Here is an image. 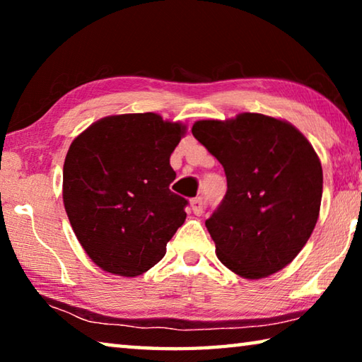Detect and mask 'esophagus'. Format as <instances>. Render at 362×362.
<instances>
[{"mask_svg":"<svg viewBox=\"0 0 362 362\" xmlns=\"http://www.w3.org/2000/svg\"><path fill=\"white\" fill-rule=\"evenodd\" d=\"M189 206H192V211L194 216H201L203 214V209H204V201L203 198H193L192 203H189Z\"/></svg>","mask_w":362,"mask_h":362,"instance_id":"1","label":"esophagus"}]
</instances>
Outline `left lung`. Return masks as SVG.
<instances>
[{"instance_id": "1", "label": "left lung", "mask_w": 362, "mask_h": 362, "mask_svg": "<svg viewBox=\"0 0 362 362\" xmlns=\"http://www.w3.org/2000/svg\"><path fill=\"white\" fill-rule=\"evenodd\" d=\"M192 132L226 175V194L206 220L218 260L246 279L296 259L320 217L322 168L291 122L260 113L196 121Z\"/></svg>"}]
</instances>
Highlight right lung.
<instances>
[{
  "mask_svg": "<svg viewBox=\"0 0 362 362\" xmlns=\"http://www.w3.org/2000/svg\"><path fill=\"white\" fill-rule=\"evenodd\" d=\"M187 131L156 113L107 116L73 140L64 206L79 244L103 272L134 278L163 259L187 218L169 189L170 153Z\"/></svg>",
  "mask_w": 362,
  "mask_h": 362,
  "instance_id": "right-lung-1",
  "label": "right lung"
}]
</instances>
